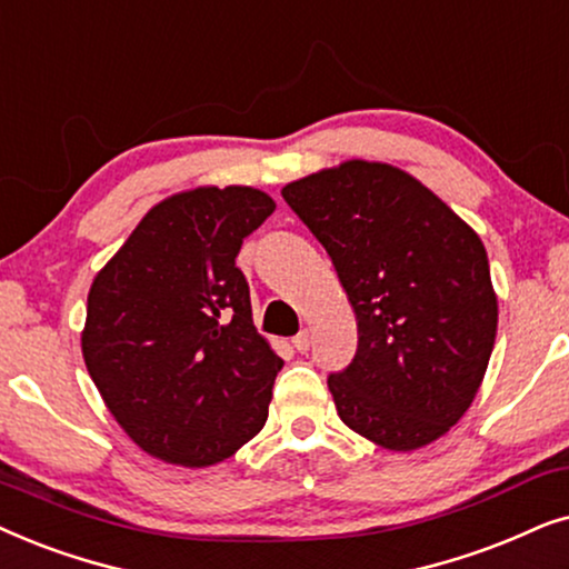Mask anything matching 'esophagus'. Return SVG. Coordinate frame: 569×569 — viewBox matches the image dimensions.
Wrapping results in <instances>:
<instances>
[{
    "instance_id": "1",
    "label": "esophagus",
    "mask_w": 569,
    "mask_h": 569,
    "mask_svg": "<svg viewBox=\"0 0 569 569\" xmlns=\"http://www.w3.org/2000/svg\"><path fill=\"white\" fill-rule=\"evenodd\" d=\"M291 343H293V348H297L299 353H307L309 351V343H312V336H309V330H301L299 336L291 340Z\"/></svg>"
}]
</instances>
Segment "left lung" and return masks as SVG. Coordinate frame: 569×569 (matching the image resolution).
Segmentation results:
<instances>
[{
	"instance_id": "obj_1",
	"label": "left lung",
	"mask_w": 569,
	"mask_h": 569,
	"mask_svg": "<svg viewBox=\"0 0 569 569\" xmlns=\"http://www.w3.org/2000/svg\"><path fill=\"white\" fill-rule=\"evenodd\" d=\"M330 254L359 328L328 377L340 421L385 450L448 435L471 408L497 338V293L479 233L380 161H346L280 189Z\"/></svg>"
}]
</instances>
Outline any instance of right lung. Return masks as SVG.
Wrapping results in <instances>:
<instances>
[{
    "instance_id": "add662e5",
    "label": "right lung",
    "mask_w": 569,
    "mask_h": 569,
    "mask_svg": "<svg viewBox=\"0 0 569 569\" xmlns=\"http://www.w3.org/2000/svg\"><path fill=\"white\" fill-rule=\"evenodd\" d=\"M272 210L254 187L171 194L93 278L88 375L127 437L163 463H221L264 427L283 359L254 328L237 254Z\"/></svg>"
}]
</instances>
